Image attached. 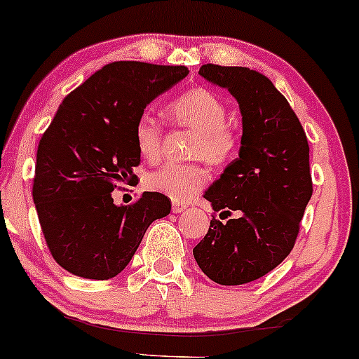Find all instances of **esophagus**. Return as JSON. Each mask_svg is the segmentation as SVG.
Masks as SVG:
<instances>
[{
    "mask_svg": "<svg viewBox=\"0 0 359 359\" xmlns=\"http://www.w3.org/2000/svg\"><path fill=\"white\" fill-rule=\"evenodd\" d=\"M186 210H187L186 204H182V203H173L172 204V211L173 212H182V211H186Z\"/></svg>",
    "mask_w": 359,
    "mask_h": 359,
    "instance_id": "1",
    "label": "esophagus"
}]
</instances>
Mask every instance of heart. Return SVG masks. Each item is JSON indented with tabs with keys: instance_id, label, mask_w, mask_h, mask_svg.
I'll return each mask as SVG.
<instances>
[{
	"instance_id": "b5f03b06",
	"label": "heart",
	"mask_w": 359,
	"mask_h": 359,
	"mask_svg": "<svg viewBox=\"0 0 359 359\" xmlns=\"http://www.w3.org/2000/svg\"><path fill=\"white\" fill-rule=\"evenodd\" d=\"M168 117L180 126L196 129L192 156H201L215 167L230 163L237 155L240 135L226 122V105L216 93L206 88H192L172 98L167 105ZM163 126L153 114H140L135 122V143L137 151L148 161L161 155ZM210 173L201 163H165L147 177V187L168 196L177 203H186L206 186Z\"/></svg>"
}]
</instances>
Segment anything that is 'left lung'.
Masks as SVG:
<instances>
[{
    "mask_svg": "<svg viewBox=\"0 0 359 359\" xmlns=\"http://www.w3.org/2000/svg\"><path fill=\"white\" fill-rule=\"evenodd\" d=\"M201 76L226 88L242 112V147L223 175L204 192L215 211L194 257L223 286L255 281L293 250L313 192L310 148L285 95L259 71L203 65Z\"/></svg>",
    "mask_w": 359,
    "mask_h": 359,
    "instance_id": "1",
    "label": "left lung"
}]
</instances>
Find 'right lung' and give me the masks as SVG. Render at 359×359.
I'll return each instance as SVG.
<instances>
[{
  "label": "right lung",
  "mask_w": 359,
  "mask_h": 359,
  "mask_svg": "<svg viewBox=\"0 0 359 359\" xmlns=\"http://www.w3.org/2000/svg\"><path fill=\"white\" fill-rule=\"evenodd\" d=\"M187 74L186 66L116 61L59 105L39 143L32 196L47 249L68 273L114 278L149 224L170 212V199L160 192H143L128 206H116L112 192L137 179L140 114Z\"/></svg>",
  "instance_id": "add662e5"
}]
</instances>
